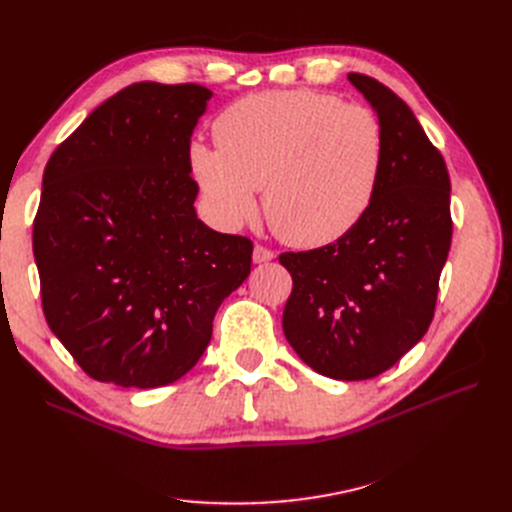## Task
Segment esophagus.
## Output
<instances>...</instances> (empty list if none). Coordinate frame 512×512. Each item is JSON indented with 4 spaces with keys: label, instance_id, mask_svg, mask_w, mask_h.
<instances>
[{
    "label": "esophagus",
    "instance_id": "1",
    "mask_svg": "<svg viewBox=\"0 0 512 512\" xmlns=\"http://www.w3.org/2000/svg\"><path fill=\"white\" fill-rule=\"evenodd\" d=\"M252 258H254L256 265H260V262H269V260H273V258H275V252H273V250H269V247H265V245H256V247H254V254H252Z\"/></svg>",
    "mask_w": 512,
    "mask_h": 512
}]
</instances>
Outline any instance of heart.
<instances>
[{
  "label": "heart",
  "mask_w": 512,
  "mask_h": 512,
  "mask_svg": "<svg viewBox=\"0 0 512 512\" xmlns=\"http://www.w3.org/2000/svg\"><path fill=\"white\" fill-rule=\"evenodd\" d=\"M215 149L194 143L190 170L213 218L235 228L256 213V190L282 241L320 247L346 237L374 203L384 130L378 115L314 89L265 91L213 121Z\"/></svg>",
  "instance_id": "1"
}]
</instances>
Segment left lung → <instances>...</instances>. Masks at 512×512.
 <instances>
[{
  "mask_svg": "<svg viewBox=\"0 0 512 512\" xmlns=\"http://www.w3.org/2000/svg\"><path fill=\"white\" fill-rule=\"evenodd\" d=\"M348 81L382 123L380 185L346 237L280 256L292 275L282 327L318 374L367 380L393 367L429 329L453 237L451 179L404 100L371 76L350 72Z\"/></svg>",
  "mask_w": 512,
  "mask_h": 512,
  "instance_id": "left-lung-1",
  "label": "left lung"
}]
</instances>
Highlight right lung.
Wrapping results in <instances>:
<instances>
[{
  "label": "right lung",
  "instance_id": "right-lung-1",
  "mask_svg": "<svg viewBox=\"0 0 512 512\" xmlns=\"http://www.w3.org/2000/svg\"><path fill=\"white\" fill-rule=\"evenodd\" d=\"M211 91L134 83L46 162L34 220L44 318L87 376L123 389L179 380L254 245L196 218L190 138Z\"/></svg>",
  "mask_w": 512,
  "mask_h": 512
}]
</instances>
